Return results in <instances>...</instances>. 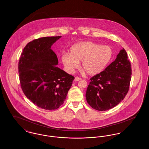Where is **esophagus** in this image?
<instances>
[{"label":"esophagus","instance_id":"esophagus-1","mask_svg":"<svg viewBox=\"0 0 149 149\" xmlns=\"http://www.w3.org/2000/svg\"><path fill=\"white\" fill-rule=\"evenodd\" d=\"M81 80V79L80 78H79V77H75V79H74V81H78Z\"/></svg>","mask_w":149,"mask_h":149}]
</instances>
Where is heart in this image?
<instances>
[{
    "label": "heart",
    "mask_w": 149,
    "mask_h": 149,
    "mask_svg": "<svg viewBox=\"0 0 149 149\" xmlns=\"http://www.w3.org/2000/svg\"><path fill=\"white\" fill-rule=\"evenodd\" d=\"M112 56V51L109 47L86 41L74 45L70 53H63L61 60L69 73H73L81 61L82 74L86 72L90 75H95L105 69Z\"/></svg>",
    "instance_id": "b5f03b06"
}]
</instances>
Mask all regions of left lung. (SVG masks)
Instances as JSON below:
<instances>
[{
	"label": "left lung",
	"instance_id": "left-lung-1",
	"mask_svg": "<svg viewBox=\"0 0 149 149\" xmlns=\"http://www.w3.org/2000/svg\"><path fill=\"white\" fill-rule=\"evenodd\" d=\"M131 74V63L123 49L104 71L91 78L85 94L88 103L99 111L116 106L127 94Z\"/></svg>",
	"mask_w": 149,
	"mask_h": 149
}]
</instances>
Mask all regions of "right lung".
<instances>
[{
  "label": "right lung",
  "instance_id": "1",
  "mask_svg": "<svg viewBox=\"0 0 149 149\" xmlns=\"http://www.w3.org/2000/svg\"><path fill=\"white\" fill-rule=\"evenodd\" d=\"M61 36L36 39L25 46L18 64L22 89L36 106L46 110L61 106L74 77L57 67L58 59L51 46Z\"/></svg>",
  "mask_w": 149,
  "mask_h": 149
}]
</instances>
